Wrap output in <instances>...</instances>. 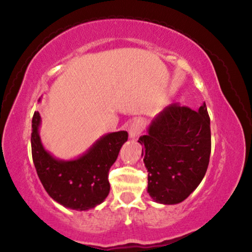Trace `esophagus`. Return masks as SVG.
Here are the masks:
<instances>
[{
    "instance_id": "1",
    "label": "esophagus",
    "mask_w": 252,
    "mask_h": 252,
    "mask_svg": "<svg viewBox=\"0 0 252 252\" xmlns=\"http://www.w3.org/2000/svg\"><path fill=\"white\" fill-rule=\"evenodd\" d=\"M142 130H143L142 122H140V120H136V122H133V123L129 125V128H128L129 137H130V139H136V137L139 136L141 133H142Z\"/></svg>"
}]
</instances>
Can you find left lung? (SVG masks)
<instances>
[{
  "mask_svg": "<svg viewBox=\"0 0 252 252\" xmlns=\"http://www.w3.org/2000/svg\"><path fill=\"white\" fill-rule=\"evenodd\" d=\"M139 142L148 170V192L155 202L178 204L197 188L211 154L210 117L205 103L194 111L171 104L157 115Z\"/></svg>",
  "mask_w": 252,
  "mask_h": 252,
  "instance_id": "obj_1",
  "label": "left lung"
}]
</instances>
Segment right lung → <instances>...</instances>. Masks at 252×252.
I'll return each mask as SVG.
<instances>
[{
	"instance_id": "add662e5",
	"label": "right lung",
	"mask_w": 252,
	"mask_h": 252,
	"mask_svg": "<svg viewBox=\"0 0 252 252\" xmlns=\"http://www.w3.org/2000/svg\"><path fill=\"white\" fill-rule=\"evenodd\" d=\"M40 113L32 119V157L41 184L54 201L72 210H89L110 191L109 170L128 139L125 130L110 133L96 141L87 153L73 160H60L44 149L39 135Z\"/></svg>"
}]
</instances>
